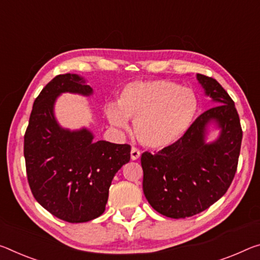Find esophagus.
<instances>
[{
    "mask_svg": "<svg viewBox=\"0 0 260 260\" xmlns=\"http://www.w3.org/2000/svg\"><path fill=\"white\" fill-rule=\"evenodd\" d=\"M140 156H141V152H140V150L138 149V148L135 147H132L131 149V158L133 160H137L140 158Z\"/></svg>",
    "mask_w": 260,
    "mask_h": 260,
    "instance_id": "esophagus-1",
    "label": "esophagus"
}]
</instances>
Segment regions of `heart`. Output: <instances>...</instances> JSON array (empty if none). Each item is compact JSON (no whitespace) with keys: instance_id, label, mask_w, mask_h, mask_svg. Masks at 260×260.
I'll use <instances>...</instances> for the list:
<instances>
[{"instance_id":"heart-1","label":"heart","mask_w":260,"mask_h":260,"mask_svg":"<svg viewBox=\"0 0 260 260\" xmlns=\"http://www.w3.org/2000/svg\"><path fill=\"white\" fill-rule=\"evenodd\" d=\"M197 111L194 92L167 80L131 83L123 88L118 104L110 102L105 106L111 125L127 131L132 119L139 141L154 149L179 141L194 120Z\"/></svg>"}]
</instances>
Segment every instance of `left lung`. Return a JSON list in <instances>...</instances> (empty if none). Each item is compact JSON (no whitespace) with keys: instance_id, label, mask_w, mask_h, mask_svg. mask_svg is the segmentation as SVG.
Returning a JSON list of instances; mask_svg holds the SVG:
<instances>
[{"instance_id":"obj_1","label":"left lung","mask_w":260,"mask_h":260,"mask_svg":"<svg viewBox=\"0 0 260 260\" xmlns=\"http://www.w3.org/2000/svg\"><path fill=\"white\" fill-rule=\"evenodd\" d=\"M197 78L215 106L200 114L179 141L141 155L145 197L156 212L172 219L204 212L224 196L240 157L243 132L234 101L216 80L201 74ZM212 121L221 133L206 144L205 127Z\"/></svg>"}]
</instances>
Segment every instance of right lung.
<instances>
[{
	"instance_id": "obj_1",
	"label": "right lung",
	"mask_w": 260,
	"mask_h": 260,
	"mask_svg": "<svg viewBox=\"0 0 260 260\" xmlns=\"http://www.w3.org/2000/svg\"><path fill=\"white\" fill-rule=\"evenodd\" d=\"M62 92L90 96L76 74L57 75L36 98L24 135L28 185L35 199L60 220L81 223L101 216L114 175L131 159L129 145L93 141L86 128L64 129L54 117Z\"/></svg>"
}]
</instances>
